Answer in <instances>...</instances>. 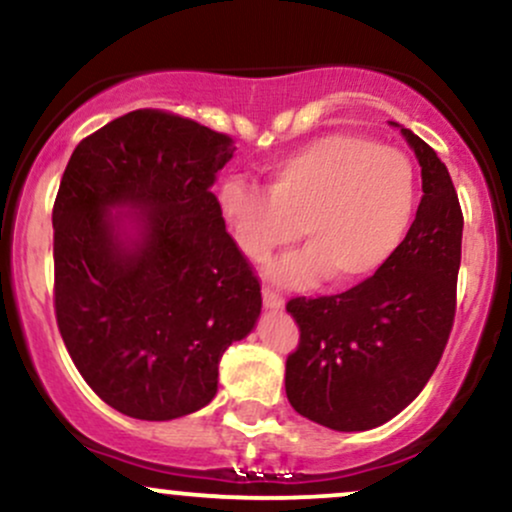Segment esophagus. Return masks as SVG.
Returning a JSON list of instances; mask_svg holds the SVG:
<instances>
[{
  "instance_id": "obj_1",
  "label": "esophagus",
  "mask_w": 512,
  "mask_h": 512,
  "mask_svg": "<svg viewBox=\"0 0 512 512\" xmlns=\"http://www.w3.org/2000/svg\"><path fill=\"white\" fill-rule=\"evenodd\" d=\"M262 301H264V308H269V310L284 308V296H281L279 291L269 289V286H264L262 289Z\"/></svg>"
}]
</instances>
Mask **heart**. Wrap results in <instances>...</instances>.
I'll return each mask as SVG.
<instances>
[{
	"label": "heart",
	"mask_w": 512,
	"mask_h": 512,
	"mask_svg": "<svg viewBox=\"0 0 512 512\" xmlns=\"http://www.w3.org/2000/svg\"><path fill=\"white\" fill-rule=\"evenodd\" d=\"M419 180L402 151L356 134H325L269 168L267 190L226 180L219 209L245 257L262 262L298 236L305 250L269 264L286 286L325 276L351 289L375 276L407 238Z\"/></svg>",
	"instance_id": "b5f03b06"
}]
</instances>
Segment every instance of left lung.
<instances>
[{"label":"left lung","mask_w":512,"mask_h":512,"mask_svg":"<svg viewBox=\"0 0 512 512\" xmlns=\"http://www.w3.org/2000/svg\"><path fill=\"white\" fill-rule=\"evenodd\" d=\"M402 134L419 158L424 190L404 243L354 289L286 303L301 330L286 358V397L334 431H368L414 402L455 322L460 199L436 151L411 129Z\"/></svg>","instance_id":"left-lung-1"}]
</instances>
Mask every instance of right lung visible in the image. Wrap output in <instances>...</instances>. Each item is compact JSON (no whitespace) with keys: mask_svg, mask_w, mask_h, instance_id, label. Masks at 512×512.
<instances>
[{"mask_svg":"<svg viewBox=\"0 0 512 512\" xmlns=\"http://www.w3.org/2000/svg\"><path fill=\"white\" fill-rule=\"evenodd\" d=\"M233 139L168 110H132L81 139L55 207V315L76 370L144 421L207 407L223 351L255 327L260 276L214 187ZM142 208L122 241L113 206Z\"/></svg>","mask_w":512,"mask_h":512,"instance_id":"right-lung-1","label":"right lung"}]
</instances>
